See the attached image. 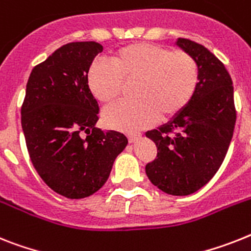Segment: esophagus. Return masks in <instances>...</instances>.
<instances>
[{
	"mask_svg": "<svg viewBox=\"0 0 251 251\" xmlns=\"http://www.w3.org/2000/svg\"><path fill=\"white\" fill-rule=\"evenodd\" d=\"M140 137L141 133H128V141L129 142H134V141H137Z\"/></svg>",
	"mask_w": 251,
	"mask_h": 251,
	"instance_id": "esophagus-1",
	"label": "esophagus"
}]
</instances>
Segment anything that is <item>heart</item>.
<instances>
[{
	"label": "heart",
	"instance_id": "b5f03b06",
	"mask_svg": "<svg viewBox=\"0 0 251 251\" xmlns=\"http://www.w3.org/2000/svg\"><path fill=\"white\" fill-rule=\"evenodd\" d=\"M110 63L97 60L87 82L99 102L109 105L121 96L124 82H134L137 100L121 102L102 113L103 124L134 132L181 113L192 100L199 83L195 59L185 51H171L155 43H132L111 55Z\"/></svg>",
	"mask_w": 251,
	"mask_h": 251
}]
</instances>
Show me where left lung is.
<instances>
[{
    "mask_svg": "<svg viewBox=\"0 0 251 251\" xmlns=\"http://www.w3.org/2000/svg\"><path fill=\"white\" fill-rule=\"evenodd\" d=\"M176 43L195 59L199 83L181 113L146 132L158 155L145 171L163 192L186 196L206 185L222 165L233 136L236 109L232 79L222 61L194 41L178 38Z\"/></svg>",
    "mask_w": 251,
    "mask_h": 251,
    "instance_id": "1",
    "label": "left lung"
}]
</instances>
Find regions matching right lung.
<instances>
[{"mask_svg":"<svg viewBox=\"0 0 251 251\" xmlns=\"http://www.w3.org/2000/svg\"><path fill=\"white\" fill-rule=\"evenodd\" d=\"M100 52L92 41L64 45L33 68L26 83L22 128L29 156L45 183L68 199L99 191L128 144L121 132L96 128L99 103L87 75Z\"/></svg>","mask_w":251,"mask_h":251,"instance_id":"right-lung-1","label":"right lung"}]
</instances>
